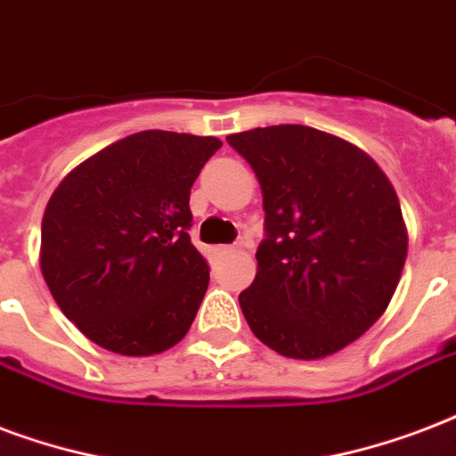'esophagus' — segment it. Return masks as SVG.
<instances>
[{"label": "esophagus", "instance_id": "obj_1", "mask_svg": "<svg viewBox=\"0 0 456 456\" xmlns=\"http://www.w3.org/2000/svg\"><path fill=\"white\" fill-rule=\"evenodd\" d=\"M229 251H232L229 246H217V248H215V256H227Z\"/></svg>", "mask_w": 456, "mask_h": 456}]
</instances>
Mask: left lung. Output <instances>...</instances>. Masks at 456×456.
Returning <instances> with one entry per match:
<instances>
[{
    "mask_svg": "<svg viewBox=\"0 0 456 456\" xmlns=\"http://www.w3.org/2000/svg\"><path fill=\"white\" fill-rule=\"evenodd\" d=\"M227 143L258 176L265 241L239 294L260 342L289 359H325L390 305L409 236L390 179L344 138L298 124L251 128Z\"/></svg>",
    "mask_w": 456,
    "mask_h": 456,
    "instance_id": "obj_1",
    "label": "left lung"
}]
</instances>
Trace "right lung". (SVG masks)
<instances>
[{
  "mask_svg": "<svg viewBox=\"0 0 456 456\" xmlns=\"http://www.w3.org/2000/svg\"><path fill=\"white\" fill-rule=\"evenodd\" d=\"M213 135L141 131L66 174L43 217L40 270L69 321L121 356L182 342L210 270L191 243V186Z\"/></svg>",
  "mask_w": 456,
  "mask_h": 456,
  "instance_id": "add662e5",
  "label": "right lung"
}]
</instances>
